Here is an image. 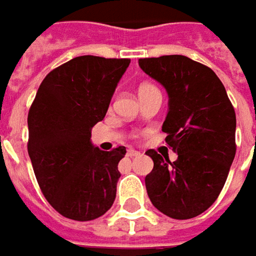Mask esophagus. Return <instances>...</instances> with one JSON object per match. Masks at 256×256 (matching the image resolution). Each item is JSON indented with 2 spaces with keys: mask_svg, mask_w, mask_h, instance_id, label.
<instances>
[{
  "mask_svg": "<svg viewBox=\"0 0 256 256\" xmlns=\"http://www.w3.org/2000/svg\"><path fill=\"white\" fill-rule=\"evenodd\" d=\"M140 154H141L140 151H135V150H128L126 155H128V156H138Z\"/></svg>",
  "mask_w": 256,
  "mask_h": 256,
  "instance_id": "obj_1",
  "label": "esophagus"
}]
</instances>
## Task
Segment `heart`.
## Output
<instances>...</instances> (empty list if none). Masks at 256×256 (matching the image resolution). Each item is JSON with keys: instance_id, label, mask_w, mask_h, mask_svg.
Returning a JSON list of instances; mask_svg holds the SVG:
<instances>
[{"instance_id": "1", "label": "heart", "mask_w": 256, "mask_h": 256, "mask_svg": "<svg viewBox=\"0 0 256 256\" xmlns=\"http://www.w3.org/2000/svg\"><path fill=\"white\" fill-rule=\"evenodd\" d=\"M146 88H154L152 85H142V86H141V90H146ZM141 90H140V91H141Z\"/></svg>"}]
</instances>
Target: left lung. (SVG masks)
I'll list each match as a JSON object with an SVG mask.
<instances>
[{
    "mask_svg": "<svg viewBox=\"0 0 256 256\" xmlns=\"http://www.w3.org/2000/svg\"><path fill=\"white\" fill-rule=\"evenodd\" d=\"M144 72L168 94L162 124L176 161L154 150V170L145 176L152 205L174 220L206 211L222 191L235 158L236 116L221 80L211 68L184 55L141 58Z\"/></svg>",
    "mask_w": 256,
    "mask_h": 256,
    "instance_id": "left-lung-1",
    "label": "left lung"
}]
</instances>
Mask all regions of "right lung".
<instances>
[{
    "instance_id": "right-lung-1",
    "label": "right lung",
    "mask_w": 256,
    "mask_h": 256,
    "mask_svg": "<svg viewBox=\"0 0 256 256\" xmlns=\"http://www.w3.org/2000/svg\"><path fill=\"white\" fill-rule=\"evenodd\" d=\"M131 60L82 55L52 70L28 112V155L46 201L65 218L91 221L112 206L125 146L101 151L102 121Z\"/></svg>"
}]
</instances>
